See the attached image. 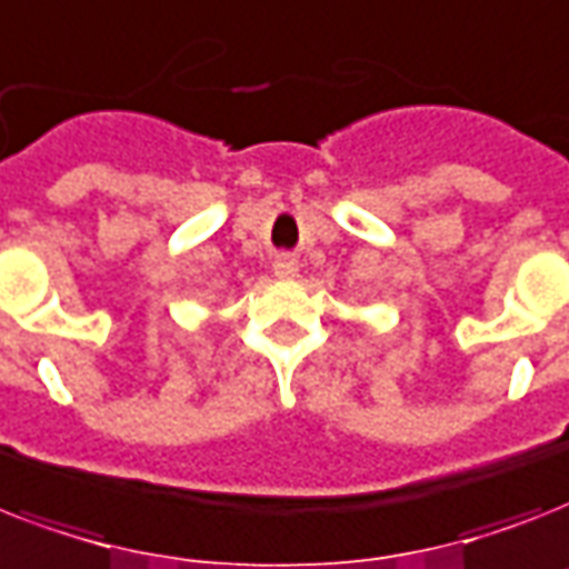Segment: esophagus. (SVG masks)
I'll return each mask as SVG.
<instances>
[{"instance_id": "esophagus-1", "label": "esophagus", "mask_w": 569, "mask_h": 569, "mask_svg": "<svg viewBox=\"0 0 569 569\" xmlns=\"http://www.w3.org/2000/svg\"><path fill=\"white\" fill-rule=\"evenodd\" d=\"M274 274L280 277V280H292V277L298 274V262H295L289 253H280V257L274 259Z\"/></svg>"}]
</instances>
